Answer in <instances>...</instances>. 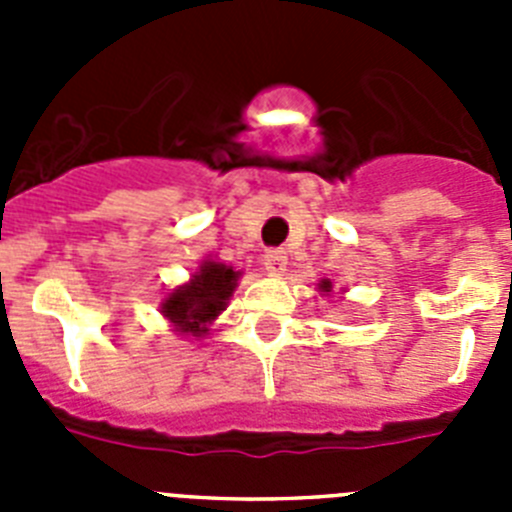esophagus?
Wrapping results in <instances>:
<instances>
[{
	"label": "esophagus",
	"instance_id": "obj_1",
	"mask_svg": "<svg viewBox=\"0 0 512 512\" xmlns=\"http://www.w3.org/2000/svg\"><path fill=\"white\" fill-rule=\"evenodd\" d=\"M264 266L271 277H282L284 271H287V253L282 248H269L264 253Z\"/></svg>",
	"mask_w": 512,
	"mask_h": 512
}]
</instances>
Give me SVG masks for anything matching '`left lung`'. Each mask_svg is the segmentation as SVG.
Masks as SVG:
<instances>
[{
	"instance_id": "left-lung-1",
	"label": "left lung",
	"mask_w": 512,
	"mask_h": 512,
	"mask_svg": "<svg viewBox=\"0 0 512 512\" xmlns=\"http://www.w3.org/2000/svg\"><path fill=\"white\" fill-rule=\"evenodd\" d=\"M330 289H333V284H330L328 279H323V282H320V292H330Z\"/></svg>"
}]
</instances>
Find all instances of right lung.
<instances>
[{"instance_id":"1","label":"right lung","mask_w":512,"mask_h":512,"mask_svg":"<svg viewBox=\"0 0 512 512\" xmlns=\"http://www.w3.org/2000/svg\"><path fill=\"white\" fill-rule=\"evenodd\" d=\"M241 271L223 261H202L187 284L176 287L161 302L164 318L184 336L202 338L210 330L212 320L225 310L228 300L238 287Z\"/></svg>"}]
</instances>
